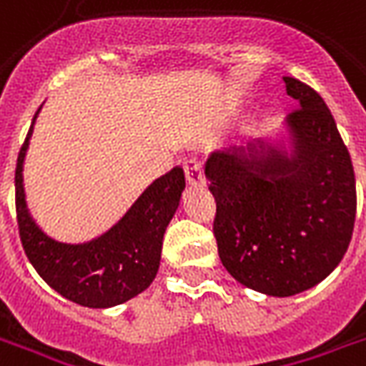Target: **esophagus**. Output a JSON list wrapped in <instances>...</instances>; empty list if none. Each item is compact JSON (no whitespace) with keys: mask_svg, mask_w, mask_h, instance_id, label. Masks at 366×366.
<instances>
[{"mask_svg":"<svg viewBox=\"0 0 366 366\" xmlns=\"http://www.w3.org/2000/svg\"><path fill=\"white\" fill-rule=\"evenodd\" d=\"M184 172H186V180L192 186H203L205 184V174H203V167L197 159H188L184 163Z\"/></svg>","mask_w":366,"mask_h":366,"instance_id":"esophagus-1","label":"esophagus"}]
</instances>
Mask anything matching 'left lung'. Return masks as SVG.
Listing matches in <instances>:
<instances>
[{"label": "left lung", "instance_id": "8db88e82", "mask_svg": "<svg viewBox=\"0 0 366 366\" xmlns=\"http://www.w3.org/2000/svg\"><path fill=\"white\" fill-rule=\"evenodd\" d=\"M297 105L292 149L255 139L211 153L213 232L224 269L247 288L288 297L325 280L344 259L357 211L355 174L325 99L284 76Z\"/></svg>", "mask_w": 366, "mask_h": 366}]
</instances>
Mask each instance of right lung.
I'll return each mask as SVG.
<instances>
[{"label":"right lung","mask_w":366,"mask_h":366,"mask_svg":"<svg viewBox=\"0 0 366 366\" xmlns=\"http://www.w3.org/2000/svg\"><path fill=\"white\" fill-rule=\"evenodd\" d=\"M40 109L19 152L15 171L16 222L24 253L36 272L66 300L92 309L121 305L142 294L157 274L164 230L186 188L184 171L174 167L149 184L127 214L99 238L86 244L57 242L32 219L22 184V163Z\"/></svg>","instance_id":"add662e5"}]
</instances>
